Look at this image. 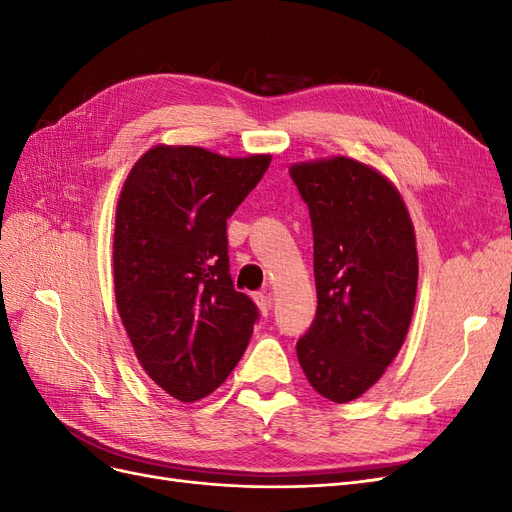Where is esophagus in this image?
I'll use <instances>...</instances> for the list:
<instances>
[{
  "mask_svg": "<svg viewBox=\"0 0 512 512\" xmlns=\"http://www.w3.org/2000/svg\"><path fill=\"white\" fill-rule=\"evenodd\" d=\"M254 301L260 307L262 314H269L271 312V297L267 292H254Z\"/></svg>",
  "mask_w": 512,
  "mask_h": 512,
  "instance_id": "esophagus-1",
  "label": "esophagus"
}]
</instances>
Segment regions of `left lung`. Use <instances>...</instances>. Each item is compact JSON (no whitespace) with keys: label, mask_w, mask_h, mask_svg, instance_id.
Masks as SVG:
<instances>
[{"label":"left lung","mask_w":512,"mask_h":512,"mask_svg":"<svg viewBox=\"0 0 512 512\" xmlns=\"http://www.w3.org/2000/svg\"><path fill=\"white\" fill-rule=\"evenodd\" d=\"M314 232L316 318L297 342L314 391L361 397L393 363L414 312L418 256L404 198L367 164L337 156L290 166Z\"/></svg>","instance_id":"8db88e82"}]
</instances>
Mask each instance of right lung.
Instances as JSON below:
<instances>
[{"label":"right lung","instance_id":"add662e5","mask_svg":"<svg viewBox=\"0 0 512 512\" xmlns=\"http://www.w3.org/2000/svg\"><path fill=\"white\" fill-rule=\"evenodd\" d=\"M271 156L226 158L158 145L123 183L113 241L115 301L136 359L179 401L213 393L237 367L258 307L235 290L226 220Z\"/></svg>","mask_w":512,"mask_h":512}]
</instances>
